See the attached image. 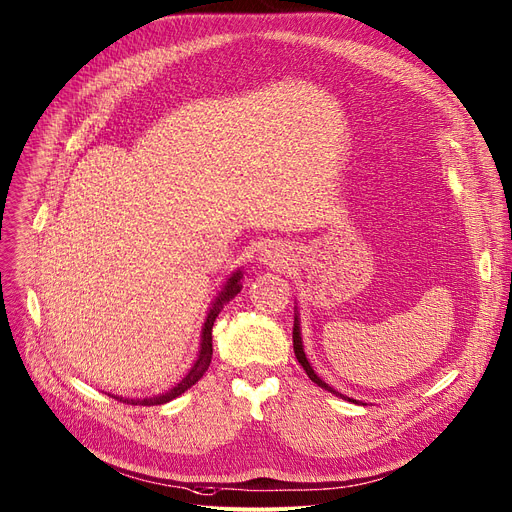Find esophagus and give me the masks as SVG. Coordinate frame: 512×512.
Instances as JSON below:
<instances>
[{"mask_svg": "<svg viewBox=\"0 0 512 512\" xmlns=\"http://www.w3.org/2000/svg\"><path fill=\"white\" fill-rule=\"evenodd\" d=\"M259 261L268 265H284L288 261V249L282 242H268L259 251Z\"/></svg>", "mask_w": 512, "mask_h": 512, "instance_id": "obj_1", "label": "esophagus"}]
</instances>
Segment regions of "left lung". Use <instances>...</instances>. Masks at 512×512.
I'll list each match as a JSON object with an SVG mask.
<instances>
[{"label":"left lung","instance_id":"8db88e82","mask_svg":"<svg viewBox=\"0 0 512 512\" xmlns=\"http://www.w3.org/2000/svg\"><path fill=\"white\" fill-rule=\"evenodd\" d=\"M293 347H295V355H297V360H299V364L303 366V370L307 372V376L311 381H314L318 387H322V389H326V391H330V393H335L337 397H343V399H349V402H353L351 397H347V395H343V393H339V391H335L332 389L330 385H326L320 376L314 372V368H311V364L307 362V358H305V351H303V341H301V326H299V316H295V326H293Z\"/></svg>","mask_w":512,"mask_h":512}]
</instances>
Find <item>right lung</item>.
Listing matches in <instances>:
<instances>
[{"instance_id": "add662e5", "label": "right lung", "mask_w": 512, "mask_h": 512, "mask_svg": "<svg viewBox=\"0 0 512 512\" xmlns=\"http://www.w3.org/2000/svg\"><path fill=\"white\" fill-rule=\"evenodd\" d=\"M240 280H242V272L236 270V272L226 280L224 288H221L219 295L215 297V301L211 303L207 320H205V324H203L201 351H198V358H196L194 366L190 368V372L184 376V379H182L180 383H177L173 389H169V391L163 393V395H152V397H144V399H123V397H115V395H113V397L119 399V402L131 404V406H161V404L171 402V399H175L177 395H182L184 391H188L194 383L201 381L203 374L207 372V368H209V364H211V358H213V337H211L213 322H215L217 314L221 311V307H224L230 299H234V297L240 293V288H242Z\"/></svg>"}]
</instances>
